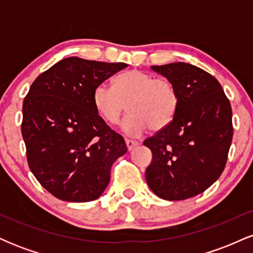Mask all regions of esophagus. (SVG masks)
Listing matches in <instances>:
<instances>
[{"label": "esophagus", "instance_id": "obj_1", "mask_svg": "<svg viewBox=\"0 0 253 253\" xmlns=\"http://www.w3.org/2000/svg\"><path fill=\"white\" fill-rule=\"evenodd\" d=\"M125 143H126L127 150H128V151H132L135 146H138V143H136V141H134V140H132V139H126V140H125Z\"/></svg>", "mask_w": 253, "mask_h": 253}]
</instances>
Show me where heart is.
<instances>
[{
	"mask_svg": "<svg viewBox=\"0 0 253 253\" xmlns=\"http://www.w3.org/2000/svg\"><path fill=\"white\" fill-rule=\"evenodd\" d=\"M97 114L109 124H117L124 110L129 114L121 121L120 128L129 136H140L147 129L169 126L178 108V94L168 78H156L141 70L118 75L113 85L100 83L92 92Z\"/></svg>",
	"mask_w": 253,
	"mask_h": 253,
	"instance_id": "1",
	"label": "heart"
}]
</instances>
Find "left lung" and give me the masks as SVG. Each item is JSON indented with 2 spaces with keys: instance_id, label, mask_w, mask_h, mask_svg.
<instances>
[{
  "instance_id": "8db88e82",
  "label": "left lung",
  "mask_w": 253,
  "mask_h": 253,
  "mask_svg": "<svg viewBox=\"0 0 253 253\" xmlns=\"http://www.w3.org/2000/svg\"><path fill=\"white\" fill-rule=\"evenodd\" d=\"M151 69L175 85L178 108L169 126L144 141L152 151L146 182L163 200L190 199L225 169L233 136L231 104L216 78L195 65L179 62Z\"/></svg>"
}]
</instances>
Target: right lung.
<instances>
[{
  "label": "right lung",
  "mask_w": 253,
  "mask_h": 253,
  "mask_svg": "<svg viewBox=\"0 0 253 253\" xmlns=\"http://www.w3.org/2000/svg\"><path fill=\"white\" fill-rule=\"evenodd\" d=\"M125 68V63L69 57L31 85L21 125L28 165L57 199L96 200L108 187L113 163L127 152L123 136L107 126L92 103L96 85Z\"/></svg>",
  "instance_id": "add662e5"
}]
</instances>
